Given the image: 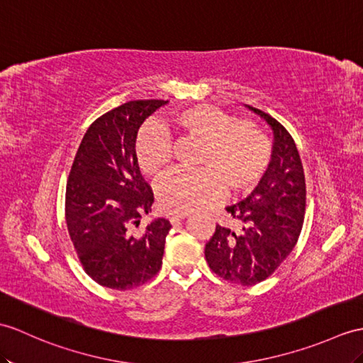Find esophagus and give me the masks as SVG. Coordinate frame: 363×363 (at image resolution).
Wrapping results in <instances>:
<instances>
[{"label": "esophagus", "instance_id": "34e87169", "mask_svg": "<svg viewBox=\"0 0 363 363\" xmlns=\"http://www.w3.org/2000/svg\"><path fill=\"white\" fill-rule=\"evenodd\" d=\"M187 216H189V213H172L168 218H170V223L172 224H176V223H179V221H184Z\"/></svg>", "mask_w": 363, "mask_h": 363}]
</instances>
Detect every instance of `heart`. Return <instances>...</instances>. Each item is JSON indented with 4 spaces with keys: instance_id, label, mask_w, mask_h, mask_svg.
Instances as JSON below:
<instances>
[{
    "instance_id": "heart-1",
    "label": "heart",
    "mask_w": 363,
    "mask_h": 363,
    "mask_svg": "<svg viewBox=\"0 0 363 363\" xmlns=\"http://www.w3.org/2000/svg\"><path fill=\"white\" fill-rule=\"evenodd\" d=\"M168 128L182 138L202 142L199 172H172L157 182L156 198L162 210L187 213L213 204L224 191L244 195L264 178L271 162V142L255 125L208 105L185 108L170 117ZM134 155L140 172L157 178L170 164L172 140L162 126L147 125L138 134Z\"/></svg>"
}]
</instances>
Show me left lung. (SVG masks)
I'll return each instance as SVG.
<instances>
[{
    "label": "left lung",
    "mask_w": 363,
    "mask_h": 363,
    "mask_svg": "<svg viewBox=\"0 0 363 363\" xmlns=\"http://www.w3.org/2000/svg\"><path fill=\"white\" fill-rule=\"evenodd\" d=\"M244 106L271 128L272 161L246 199L225 207L238 227L216 225L204 254L216 275L232 283L254 286L272 275L296 247L305 220L306 185L291 134L274 117L254 106Z\"/></svg>",
    "instance_id": "obj_1"
}]
</instances>
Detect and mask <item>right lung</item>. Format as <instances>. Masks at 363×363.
I'll return each mask as SVG.
<instances>
[{
    "label": "right lung",
    "instance_id": "obj_1",
    "mask_svg": "<svg viewBox=\"0 0 363 363\" xmlns=\"http://www.w3.org/2000/svg\"><path fill=\"white\" fill-rule=\"evenodd\" d=\"M168 100H134L92 123L75 155L66 185V224L86 274L109 289L126 291L151 280L162 266L172 224L151 220L155 198L134 155L138 131Z\"/></svg>",
    "mask_w": 363,
    "mask_h": 363
}]
</instances>
